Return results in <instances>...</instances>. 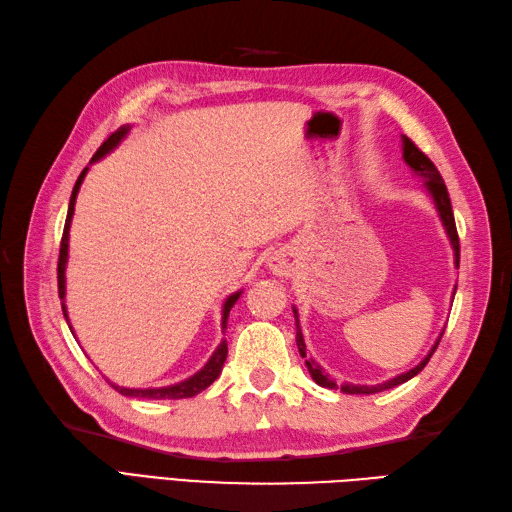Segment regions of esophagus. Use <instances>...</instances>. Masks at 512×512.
Masks as SVG:
<instances>
[{
	"label": "esophagus",
	"mask_w": 512,
	"mask_h": 512,
	"mask_svg": "<svg viewBox=\"0 0 512 512\" xmlns=\"http://www.w3.org/2000/svg\"><path fill=\"white\" fill-rule=\"evenodd\" d=\"M268 268L272 270V275L277 277H290L294 272V261L290 255L285 253H275L268 259Z\"/></svg>",
	"instance_id": "obj_1"
}]
</instances>
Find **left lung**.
<instances>
[{
  "label": "left lung",
  "instance_id": "8db88e82",
  "mask_svg": "<svg viewBox=\"0 0 512 512\" xmlns=\"http://www.w3.org/2000/svg\"><path fill=\"white\" fill-rule=\"evenodd\" d=\"M401 141H403V161H406V163L410 165V168L414 170V174L421 176L423 181H425L423 185H425V189H427V194H430L432 200H434L438 216H441V222H443V227H445L447 237H449V242H451V248H454V264H456V268H458V264H460V242H458V231H456L454 211H451V200H449V194H447V187H445L443 176H441V172L436 170V165L430 161V157H427V154H423L417 146H414L412 139H408L406 135H403ZM454 294H456V292H454ZM294 318H296V347H299L301 358H305V366H307V371H310L314 382H316L318 386L331 388V390H338V388H340L342 392H347V395H375V392H382V390L395 388V386H399V384H403V382H408V379H412L414 375H419V373L423 371V368H425V364L430 362L432 353L436 351L438 342H441V336H443V334L438 336V340H436V344L432 347V351L427 353L425 358H423L417 366L410 368L408 373H401V375H397V377L388 379V382H384V384H377V386H355V384H349V382H347V384H336L334 379L329 377V373L325 371V368L320 366L314 358H310V355H307L305 340H303V331H301V327H299V314H296V310H294Z\"/></svg>",
  "mask_w": 512,
  "mask_h": 512
}]
</instances>
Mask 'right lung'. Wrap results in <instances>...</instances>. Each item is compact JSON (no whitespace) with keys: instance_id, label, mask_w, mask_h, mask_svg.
<instances>
[{"instance_id":"right-lung-1","label":"right lung","mask_w":512,"mask_h":512,"mask_svg":"<svg viewBox=\"0 0 512 512\" xmlns=\"http://www.w3.org/2000/svg\"><path fill=\"white\" fill-rule=\"evenodd\" d=\"M130 126H122L117 128L115 133L104 141V144L98 148V152L93 154L91 157V163L100 161L104 154H109L113 148L120 146V141L128 135ZM89 168H85L80 172L78 181L74 185V192H71V198H69V209H67V220H65V229H63V240H61V253H58V296H61V305H63V316L67 320L69 325V316H67V307H65V266H67V253H69V227H71V218H74V205H76V196H78V189L82 185V178H85ZM240 292L231 294L227 301H224L222 305V331L227 329V318H229V312L231 307L237 303V299H240ZM71 329V325H69ZM74 334V331H71ZM227 340H222L218 344V349L213 351V355L209 358V362L200 368V371L192 377H187L185 382H178V384H172V386H163V388H122V386H115L111 384L117 392H122L124 397H141V399H187V397H194L198 395V392L205 390L207 386H211L213 382H216L220 371H222V364L224 360H227Z\"/></svg>"}]
</instances>
